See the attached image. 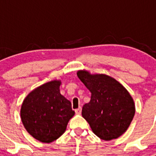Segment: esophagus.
<instances>
[{
  "mask_svg": "<svg viewBox=\"0 0 156 156\" xmlns=\"http://www.w3.org/2000/svg\"><path fill=\"white\" fill-rule=\"evenodd\" d=\"M81 112H82V108H81V107H79L78 108L75 109V113L76 114H81Z\"/></svg>",
  "mask_w": 156,
  "mask_h": 156,
  "instance_id": "obj_1",
  "label": "esophagus"
}]
</instances>
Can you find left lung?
<instances>
[{
    "label": "left lung",
    "instance_id": "1",
    "mask_svg": "<svg viewBox=\"0 0 156 156\" xmlns=\"http://www.w3.org/2000/svg\"><path fill=\"white\" fill-rule=\"evenodd\" d=\"M77 74L91 93L90 102L83 105L82 115L93 133L106 141L123 134L135 113L129 93L116 79L105 74L91 75L84 70Z\"/></svg>",
    "mask_w": 156,
    "mask_h": 156
}]
</instances>
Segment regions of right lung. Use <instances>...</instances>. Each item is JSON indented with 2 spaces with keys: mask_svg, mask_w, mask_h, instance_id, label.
<instances>
[{
  "mask_svg": "<svg viewBox=\"0 0 156 156\" xmlns=\"http://www.w3.org/2000/svg\"><path fill=\"white\" fill-rule=\"evenodd\" d=\"M60 86V81L43 84L32 90L22 105L23 126L33 138L42 143H52L61 137L74 115L70 101L61 95Z\"/></svg>",
  "mask_w": 156,
  "mask_h": 156,
  "instance_id": "1",
  "label": "right lung"
}]
</instances>
